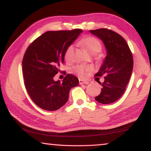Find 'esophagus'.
Instances as JSON below:
<instances>
[{"instance_id":"esophagus-1","label":"esophagus","mask_w":151,"mask_h":151,"mask_svg":"<svg viewBox=\"0 0 151 151\" xmlns=\"http://www.w3.org/2000/svg\"><path fill=\"white\" fill-rule=\"evenodd\" d=\"M88 83V81H86V80H79V83H80V85H82L83 83H86V84H87V83Z\"/></svg>"}]
</instances>
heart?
Wrapping results in <instances>:
<instances>
[{"label":"heart","instance_id":"b5f03b06","mask_svg":"<svg viewBox=\"0 0 151 151\" xmlns=\"http://www.w3.org/2000/svg\"><path fill=\"white\" fill-rule=\"evenodd\" d=\"M79 45L82 46L86 51L90 55H95L97 59H100L102 55L99 54L103 48V45L99 39L93 36H87L82 38L78 42ZM74 53V47L73 45H69L66 48L64 53L65 59L68 62L72 61ZM91 67L85 65H77L73 67L71 71L73 73L78 75L80 78H84L87 73L91 70Z\"/></svg>","mask_w":151,"mask_h":151}]
</instances>
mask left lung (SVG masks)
<instances>
[{
  "label": "left lung",
  "mask_w": 151,
  "mask_h": 151,
  "mask_svg": "<svg viewBox=\"0 0 151 151\" xmlns=\"http://www.w3.org/2000/svg\"><path fill=\"white\" fill-rule=\"evenodd\" d=\"M102 40L106 49V57L95 76H106L103 88L95 100L102 104L117 101L126 89L133 69V57L126 41L119 34L106 28L90 30Z\"/></svg>",
  "instance_id": "1"
}]
</instances>
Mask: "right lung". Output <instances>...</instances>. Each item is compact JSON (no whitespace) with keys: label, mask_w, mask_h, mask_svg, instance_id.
Listing matches in <instances>:
<instances>
[{"label":"right lung","mask_w":151,"mask_h":151,"mask_svg":"<svg viewBox=\"0 0 151 151\" xmlns=\"http://www.w3.org/2000/svg\"><path fill=\"white\" fill-rule=\"evenodd\" d=\"M82 32L81 29L48 31L32 42L25 52L22 67L25 89L44 110L61 108L68 102L70 89L78 85V79L70 73L62 82L53 78L60 71L66 48Z\"/></svg>","instance_id":"1"}]
</instances>
